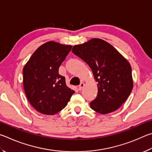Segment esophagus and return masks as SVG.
<instances>
[{
  "mask_svg": "<svg viewBox=\"0 0 152 152\" xmlns=\"http://www.w3.org/2000/svg\"><path fill=\"white\" fill-rule=\"evenodd\" d=\"M84 86H85V83H81L80 85H79V87H78V89H79V91H81L82 89L83 88Z\"/></svg>",
  "mask_w": 152,
  "mask_h": 152,
  "instance_id": "34e87169",
  "label": "esophagus"
}]
</instances>
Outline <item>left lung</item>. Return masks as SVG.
I'll return each mask as SVG.
<instances>
[{
    "label": "left lung",
    "mask_w": 152,
    "mask_h": 152,
    "mask_svg": "<svg viewBox=\"0 0 152 152\" xmlns=\"http://www.w3.org/2000/svg\"><path fill=\"white\" fill-rule=\"evenodd\" d=\"M72 52L88 64L97 82V96L90 103L92 110L107 114L120 107L134 87L128 61L112 45L98 38L74 45Z\"/></svg>",
    "instance_id": "left-lung-1"
}]
</instances>
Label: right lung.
<instances>
[{
	"label": "right lung",
	"instance_id": "1",
	"mask_svg": "<svg viewBox=\"0 0 152 152\" xmlns=\"http://www.w3.org/2000/svg\"><path fill=\"white\" fill-rule=\"evenodd\" d=\"M72 46L50 41L33 53L23 67V87L31 105L44 115L59 112L75 91L66 86L58 67Z\"/></svg>",
	"mask_w": 152,
	"mask_h": 152
}]
</instances>
